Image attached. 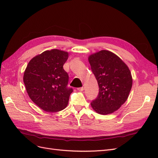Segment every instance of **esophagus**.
I'll use <instances>...</instances> for the list:
<instances>
[{
  "label": "esophagus",
  "mask_w": 158,
  "mask_h": 158,
  "mask_svg": "<svg viewBox=\"0 0 158 158\" xmlns=\"http://www.w3.org/2000/svg\"><path fill=\"white\" fill-rule=\"evenodd\" d=\"M77 89L79 91V92H82V91L84 90V88L82 87V88H77Z\"/></svg>",
  "instance_id": "34e87169"
}]
</instances>
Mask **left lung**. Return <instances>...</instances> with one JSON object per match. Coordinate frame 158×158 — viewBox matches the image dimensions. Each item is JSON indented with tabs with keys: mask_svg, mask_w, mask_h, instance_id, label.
Returning <instances> with one entry per match:
<instances>
[{
	"mask_svg": "<svg viewBox=\"0 0 158 158\" xmlns=\"http://www.w3.org/2000/svg\"><path fill=\"white\" fill-rule=\"evenodd\" d=\"M88 61L99 85L98 96L91 106L99 114L113 113L128 99L132 85L131 71L117 55L107 50L90 55Z\"/></svg>",
	"mask_w": 158,
	"mask_h": 158,
	"instance_id": "left-lung-1",
	"label": "left lung"
}]
</instances>
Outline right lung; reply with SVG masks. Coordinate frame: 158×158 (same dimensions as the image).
<instances>
[{
    "label": "right lung",
    "instance_id": "1",
    "mask_svg": "<svg viewBox=\"0 0 158 158\" xmlns=\"http://www.w3.org/2000/svg\"><path fill=\"white\" fill-rule=\"evenodd\" d=\"M68 58V52L52 49L34 56L27 65L23 78L27 93L45 111H61L69 103L73 89L67 88L69 75L63 69Z\"/></svg>",
    "mask_w": 158,
    "mask_h": 158
}]
</instances>
